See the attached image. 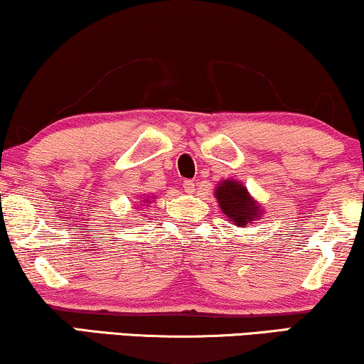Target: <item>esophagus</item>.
<instances>
[{"label":"esophagus","mask_w":364,"mask_h":364,"mask_svg":"<svg viewBox=\"0 0 364 364\" xmlns=\"http://www.w3.org/2000/svg\"><path fill=\"white\" fill-rule=\"evenodd\" d=\"M183 191L187 193H192L196 191V181H191V178H187V181H183Z\"/></svg>","instance_id":"obj_1"}]
</instances>
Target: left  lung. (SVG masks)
<instances>
[{"mask_svg":"<svg viewBox=\"0 0 364 364\" xmlns=\"http://www.w3.org/2000/svg\"><path fill=\"white\" fill-rule=\"evenodd\" d=\"M215 197L222 212L230 218L233 225L248 227L260 213L257 202L252 200L247 188L237 181H225L217 187Z\"/></svg>","mask_w":364,"mask_h":364,"instance_id":"obj_1","label":"left lung"}]
</instances>
